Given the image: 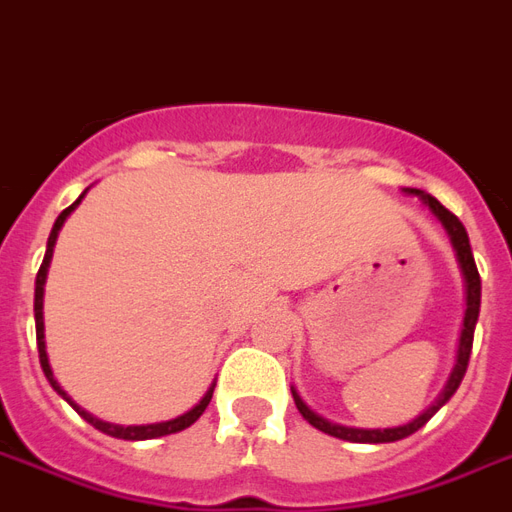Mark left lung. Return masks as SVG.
I'll return each instance as SVG.
<instances>
[{
    "label": "left lung",
    "instance_id": "left-lung-1",
    "mask_svg": "<svg viewBox=\"0 0 512 512\" xmlns=\"http://www.w3.org/2000/svg\"><path fill=\"white\" fill-rule=\"evenodd\" d=\"M407 192L426 200L431 211H434V217L445 225L450 241H453V246H456V255H458V263H461V271H464V279H467V317H464V331H461V342H458L456 369H453V374H450L445 391L439 393V399L431 404L429 410L423 412V415H418V418L412 420V423H407V426H396V429H350V426H336V423H328V420L320 418V415H314L304 401H301V396L293 391L295 407H298V412L312 423L314 429L325 431V434H331V437L347 439V442H369V445H377V442H396V439L410 437V434H415L418 429H423V426L431 420V415H434V412H437L439 407L453 396V393H456V388L461 385V380H464V374H467L469 355H472L475 323H478V314H480V274H478V266H475V257H472L467 227L461 225V219H458L456 214H450L448 208L442 206L437 198H431V195L420 192V189H407Z\"/></svg>",
    "mask_w": 512,
    "mask_h": 512
}]
</instances>
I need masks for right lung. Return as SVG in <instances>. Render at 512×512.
I'll use <instances>...</instances> for the list:
<instances>
[{
    "instance_id": "1",
    "label": "right lung",
    "mask_w": 512,
    "mask_h": 512,
    "mask_svg": "<svg viewBox=\"0 0 512 512\" xmlns=\"http://www.w3.org/2000/svg\"><path fill=\"white\" fill-rule=\"evenodd\" d=\"M83 198V195H81ZM81 198L75 200L73 206H67L56 217L54 222V230H51V236H48V249H45V257H43V266H40V271H37V279H34V328H37V350H40V366H43L45 377H48V382L54 385V391L59 393V396H64V399L73 404V410L81 415L86 423H92L94 429H100L102 434H108V437H116V439H154V437H165V434H176V431H184L187 426H192L195 420L206 412L208 401H211V393H214V388L200 399V404H195L192 410L184 412V415H179V418L173 420H165V423H149V426H116V423H105V420L94 418V415H89L86 410H81L78 404H75L67 393L59 388V382L54 380V372H51V366H48V355H45V333H43V285H45V274H48V263H51V255H54V244H56V236H59V227L64 225V219H67V214L73 211L78 203H81Z\"/></svg>"
}]
</instances>
